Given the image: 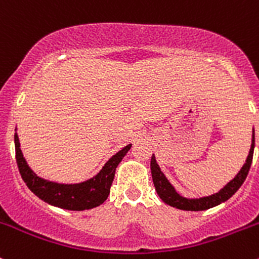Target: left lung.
<instances>
[{
	"mask_svg": "<svg viewBox=\"0 0 259 259\" xmlns=\"http://www.w3.org/2000/svg\"><path fill=\"white\" fill-rule=\"evenodd\" d=\"M253 150H254V134H253V140H252V146H250L249 154H248V158L245 160V164L242 166L241 171L236 176V178L232 179L223 189L219 190L215 194L209 195V197L199 198V199H187V198L182 197L178 193L176 192V189L173 188V185L168 182V179L165 178L163 173H161L160 168L156 164L155 156H151L150 161V169H151V177H153V183L154 187H155L156 193L160 197V199L163 200L166 204L171 205L174 208H178V209L183 210H205L209 209L211 207H215V205L221 204V203L228 200L237 190L241 188L245 178L248 176V171H249L250 164H252L253 159Z\"/></svg>",
	"mask_w": 259,
	"mask_h": 259,
	"instance_id": "obj_1",
	"label": "left lung"
}]
</instances>
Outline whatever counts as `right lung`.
<instances>
[{
	"label": "right lung",
	"mask_w": 259,
	"mask_h": 259,
	"mask_svg": "<svg viewBox=\"0 0 259 259\" xmlns=\"http://www.w3.org/2000/svg\"><path fill=\"white\" fill-rule=\"evenodd\" d=\"M15 148H16V161L18 170L28 189L37 195L40 199L55 207L69 210H85L103 204L110 193L111 183L115 177V170L125 154L130 150L132 144L122 148L115 154L103 166L100 173L94 178L79 184H59L49 182L36 176L26 163L20 149L17 134H15Z\"/></svg>",
	"instance_id": "obj_1"
}]
</instances>
